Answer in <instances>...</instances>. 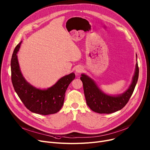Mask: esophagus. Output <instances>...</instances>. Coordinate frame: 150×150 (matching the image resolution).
<instances>
[{
	"label": "esophagus",
	"instance_id": "1",
	"mask_svg": "<svg viewBox=\"0 0 150 150\" xmlns=\"http://www.w3.org/2000/svg\"><path fill=\"white\" fill-rule=\"evenodd\" d=\"M83 71V67L81 66H77L75 68V72L77 73V74L81 73Z\"/></svg>",
	"mask_w": 150,
	"mask_h": 150
}]
</instances>
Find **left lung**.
Returning a JSON list of instances; mask_svg holds the SVG:
<instances>
[{"mask_svg": "<svg viewBox=\"0 0 150 150\" xmlns=\"http://www.w3.org/2000/svg\"><path fill=\"white\" fill-rule=\"evenodd\" d=\"M138 77L139 67L137 61L132 82L127 91L120 95H109L104 93L91 78L82 74L80 79L83 84L84 93L87 105L92 111L101 114H109L120 110L127 104L132 96Z\"/></svg>", "mask_w": 150, "mask_h": 150, "instance_id": "left-lung-1", "label": "left lung"}]
</instances>
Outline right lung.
Masks as SVG:
<instances>
[{
    "label": "right lung",
    "instance_id": "1",
    "mask_svg": "<svg viewBox=\"0 0 150 150\" xmlns=\"http://www.w3.org/2000/svg\"><path fill=\"white\" fill-rule=\"evenodd\" d=\"M22 41L15 47L11 61V80L16 92L25 107L31 112L43 115L54 114L63 105L65 92L75 77L71 73L61 78L51 87L40 89L29 84L23 77L17 54Z\"/></svg>",
    "mask_w": 150,
    "mask_h": 150
}]
</instances>
